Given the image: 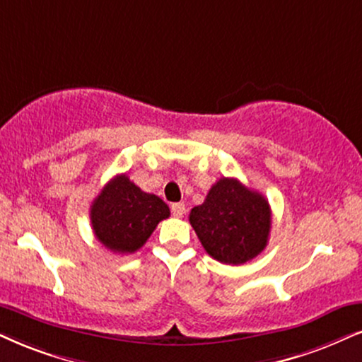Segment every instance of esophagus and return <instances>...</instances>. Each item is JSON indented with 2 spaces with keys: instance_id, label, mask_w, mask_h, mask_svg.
<instances>
[{
  "instance_id": "34e87169",
  "label": "esophagus",
  "mask_w": 362,
  "mask_h": 362,
  "mask_svg": "<svg viewBox=\"0 0 362 362\" xmlns=\"http://www.w3.org/2000/svg\"><path fill=\"white\" fill-rule=\"evenodd\" d=\"M172 215L173 217H184L185 214V204L178 202V204H172Z\"/></svg>"
}]
</instances>
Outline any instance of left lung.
I'll use <instances>...</instances> for the list:
<instances>
[{
    "instance_id": "1",
    "label": "left lung",
    "mask_w": 362,
    "mask_h": 362,
    "mask_svg": "<svg viewBox=\"0 0 362 362\" xmlns=\"http://www.w3.org/2000/svg\"><path fill=\"white\" fill-rule=\"evenodd\" d=\"M189 221L210 257L240 265L265 249L272 215L264 195L237 178L222 177L209 190L205 202L190 210Z\"/></svg>"
}]
</instances>
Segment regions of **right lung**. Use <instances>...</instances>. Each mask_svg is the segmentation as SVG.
<instances>
[{
    "mask_svg": "<svg viewBox=\"0 0 362 362\" xmlns=\"http://www.w3.org/2000/svg\"><path fill=\"white\" fill-rule=\"evenodd\" d=\"M168 215V205L136 187L127 173L113 177L90 207L95 235L115 254L136 252Z\"/></svg>",
    "mask_w": 362,
    "mask_h": 362,
    "instance_id": "1",
    "label": "right lung"
}]
</instances>
